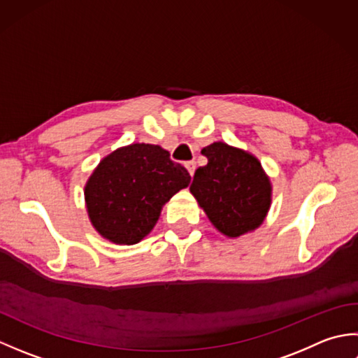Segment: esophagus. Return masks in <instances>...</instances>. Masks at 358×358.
I'll list each match as a JSON object with an SVG mask.
<instances>
[{
  "mask_svg": "<svg viewBox=\"0 0 358 358\" xmlns=\"http://www.w3.org/2000/svg\"><path fill=\"white\" fill-rule=\"evenodd\" d=\"M195 167H196L195 162H187V163H186V169H187V172H189V173H191V177H194Z\"/></svg>",
  "mask_w": 358,
  "mask_h": 358,
  "instance_id": "1",
  "label": "esophagus"
}]
</instances>
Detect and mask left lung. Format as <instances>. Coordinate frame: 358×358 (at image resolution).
Wrapping results in <instances>:
<instances>
[{
	"mask_svg": "<svg viewBox=\"0 0 358 358\" xmlns=\"http://www.w3.org/2000/svg\"><path fill=\"white\" fill-rule=\"evenodd\" d=\"M208 164L195 171L189 191L209 222L227 238L260 227L272 203V185L255 155L215 141L201 149Z\"/></svg>",
	"mask_w": 358,
	"mask_h": 358,
	"instance_id": "left-lung-1",
	"label": "left lung"
}]
</instances>
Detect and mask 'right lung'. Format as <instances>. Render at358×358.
Returning <instances> with one entry per match:
<instances>
[{"mask_svg": "<svg viewBox=\"0 0 358 358\" xmlns=\"http://www.w3.org/2000/svg\"><path fill=\"white\" fill-rule=\"evenodd\" d=\"M189 183V172L158 144L118 148L98 163L86 181L89 220L103 238L135 245L154 229L164 204Z\"/></svg>", "mask_w": 358, "mask_h": 358, "instance_id": "add662e5", "label": "right lung"}]
</instances>
